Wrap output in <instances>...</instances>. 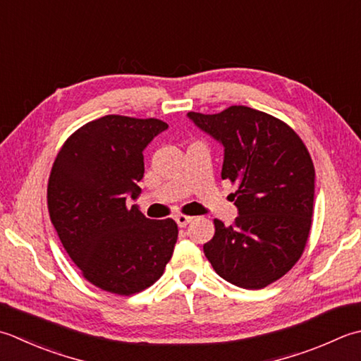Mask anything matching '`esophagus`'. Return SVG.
<instances>
[{
	"label": "esophagus",
	"instance_id": "obj_1",
	"mask_svg": "<svg viewBox=\"0 0 361 361\" xmlns=\"http://www.w3.org/2000/svg\"><path fill=\"white\" fill-rule=\"evenodd\" d=\"M192 219L194 217H190V216H186V214H176L175 216V221H176V224H178V227H186V225L189 224V222H192Z\"/></svg>",
	"mask_w": 361,
	"mask_h": 361
}]
</instances>
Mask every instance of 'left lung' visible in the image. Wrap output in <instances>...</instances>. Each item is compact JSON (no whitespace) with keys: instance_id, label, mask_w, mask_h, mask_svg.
<instances>
[{"instance_id":"obj_1","label":"left lung","mask_w":361,"mask_h":361,"mask_svg":"<svg viewBox=\"0 0 361 361\" xmlns=\"http://www.w3.org/2000/svg\"><path fill=\"white\" fill-rule=\"evenodd\" d=\"M188 117L224 145L222 180L238 217L214 219L204 257L224 280L245 289L274 283L298 263L312 228L314 166L305 144L280 118L247 106Z\"/></svg>"}]
</instances>
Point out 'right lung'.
Instances as JSON below:
<instances>
[{"instance_id": "right-lung-1", "label": "right lung", "mask_w": 361, "mask_h": 361, "mask_svg": "<svg viewBox=\"0 0 361 361\" xmlns=\"http://www.w3.org/2000/svg\"><path fill=\"white\" fill-rule=\"evenodd\" d=\"M167 126L158 118L104 116L76 130L54 159L49 219L82 277L103 291H144L172 258L175 221H152L128 204L140 194L145 147Z\"/></svg>"}]
</instances>
